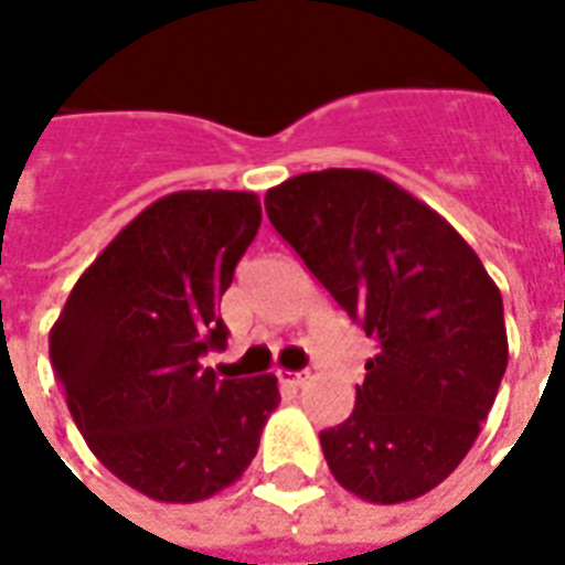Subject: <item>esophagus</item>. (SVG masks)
I'll return each instance as SVG.
<instances>
[{
	"label": "esophagus",
	"instance_id": "34e87169",
	"mask_svg": "<svg viewBox=\"0 0 565 565\" xmlns=\"http://www.w3.org/2000/svg\"><path fill=\"white\" fill-rule=\"evenodd\" d=\"M278 380H281L284 386H294V388H299L305 383V374H299V371H278Z\"/></svg>",
	"mask_w": 565,
	"mask_h": 565
}]
</instances>
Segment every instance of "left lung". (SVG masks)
<instances>
[{
    "label": "left lung",
    "mask_w": 565,
    "mask_h": 565,
    "mask_svg": "<svg viewBox=\"0 0 565 565\" xmlns=\"http://www.w3.org/2000/svg\"><path fill=\"white\" fill-rule=\"evenodd\" d=\"M266 215L377 341L353 413L320 431L329 470L367 503L428 494L470 452L503 380L497 284L449 221L371 170L287 179Z\"/></svg>",
    "instance_id": "left-lung-1"
}]
</instances>
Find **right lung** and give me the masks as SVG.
<instances>
[{"mask_svg": "<svg viewBox=\"0 0 565 565\" xmlns=\"http://www.w3.org/2000/svg\"><path fill=\"white\" fill-rule=\"evenodd\" d=\"M250 191H173L146 206L74 284L50 362L95 458L134 491L198 503L239 479L278 407V380H221L224 290L257 227Z\"/></svg>", "mask_w": 565, "mask_h": 565, "instance_id": "right-lung-1", "label": "right lung"}]
</instances>
